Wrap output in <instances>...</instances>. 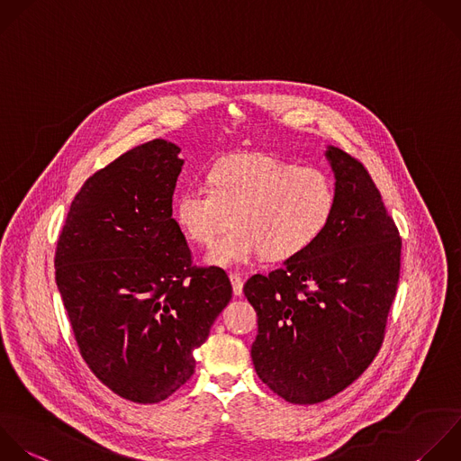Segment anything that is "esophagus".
<instances>
[{
    "instance_id": "esophagus-1",
    "label": "esophagus",
    "mask_w": 461,
    "mask_h": 461,
    "mask_svg": "<svg viewBox=\"0 0 461 461\" xmlns=\"http://www.w3.org/2000/svg\"><path fill=\"white\" fill-rule=\"evenodd\" d=\"M230 283H232V292L234 295H241L243 294V277L240 274H230L229 276Z\"/></svg>"
}]
</instances>
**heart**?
I'll list each match as a JSON object with an SVG mask.
<instances>
[{
    "label": "heart",
    "instance_id": "1",
    "mask_svg": "<svg viewBox=\"0 0 461 461\" xmlns=\"http://www.w3.org/2000/svg\"><path fill=\"white\" fill-rule=\"evenodd\" d=\"M337 207L333 180L321 169L288 160L245 153L216 164L209 185L193 184L180 191L175 218L184 234L212 245L205 261L236 268L265 256L288 261L313 247L330 227Z\"/></svg>",
    "mask_w": 461,
    "mask_h": 461
}]
</instances>
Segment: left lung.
I'll return each mask as SVG.
<instances>
[{
  "label": "left lung",
  "instance_id": "obj_1",
  "mask_svg": "<svg viewBox=\"0 0 461 461\" xmlns=\"http://www.w3.org/2000/svg\"><path fill=\"white\" fill-rule=\"evenodd\" d=\"M324 155L337 191L330 227L304 254L243 286L258 313L256 373L292 403L324 402L366 371L400 277L402 240L369 173L339 148Z\"/></svg>",
  "mask_w": 461,
  "mask_h": 461
}]
</instances>
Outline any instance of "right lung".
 Returning a JSON list of instances; mask_svg holds the SVG:
<instances>
[{
  "mask_svg": "<svg viewBox=\"0 0 461 461\" xmlns=\"http://www.w3.org/2000/svg\"><path fill=\"white\" fill-rule=\"evenodd\" d=\"M155 139L76 194L56 250V283L79 351L119 396L157 403L194 373L193 351L232 297L218 267H193L173 218L184 160Z\"/></svg>",
  "mask_w": 461,
  "mask_h": 461,
  "instance_id": "1",
  "label": "right lung"
}]
</instances>
